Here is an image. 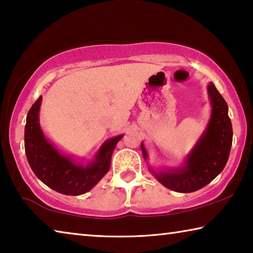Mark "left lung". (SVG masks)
Listing matches in <instances>:
<instances>
[{"instance_id": "8db88e82", "label": "left lung", "mask_w": 253, "mask_h": 253, "mask_svg": "<svg viewBox=\"0 0 253 253\" xmlns=\"http://www.w3.org/2000/svg\"><path fill=\"white\" fill-rule=\"evenodd\" d=\"M208 92L212 105L211 117L184 165L158 172L149 168L158 182L178 193H191L208 185L223 170L229 160L233 131L228 105L212 83L208 85ZM140 147L144 158L147 160L148 154L143 143Z\"/></svg>"}]
</instances>
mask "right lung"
Returning a JSON list of instances; mask_svg holds the SVG:
<instances>
[{
    "label": "right lung",
    "instance_id": "1",
    "mask_svg": "<svg viewBox=\"0 0 253 253\" xmlns=\"http://www.w3.org/2000/svg\"><path fill=\"white\" fill-rule=\"evenodd\" d=\"M41 101L42 96L30 108L25 124L24 148L29 164L41 182L59 193H87L109 170L111 155L123 135L106 140L95 161L88 165L77 164L70 157L62 155L44 137L39 123Z\"/></svg>",
    "mask_w": 253,
    "mask_h": 253
}]
</instances>
